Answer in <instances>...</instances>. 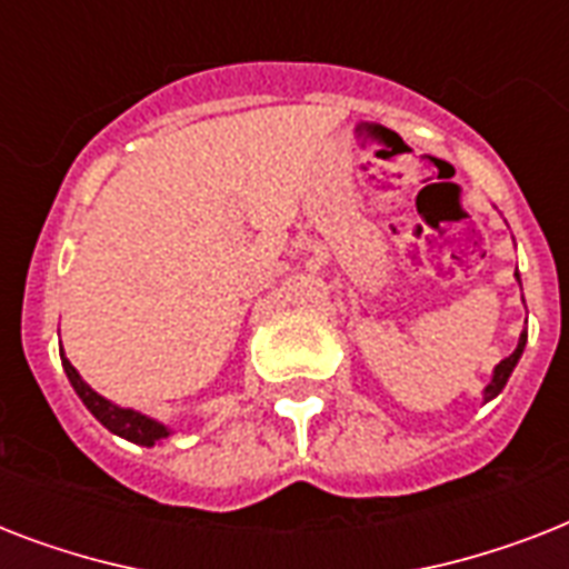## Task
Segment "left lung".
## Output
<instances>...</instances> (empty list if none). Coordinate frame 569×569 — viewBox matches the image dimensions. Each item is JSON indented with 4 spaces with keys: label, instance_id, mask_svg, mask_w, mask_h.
I'll use <instances>...</instances> for the list:
<instances>
[{
    "label": "left lung",
    "instance_id": "1",
    "mask_svg": "<svg viewBox=\"0 0 569 569\" xmlns=\"http://www.w3.org/2000/svg\"><path fill=\"white\" fill-rule=\"evenodd\" d=\"M526 339H529V333L522 330V333H520V342H517V348H513V355H511V357H505L502 363H499V366H496V369H493V380H490V383H487V389H485V401H490V398H496V396H499V392H502V389H505V383H508V378H511V372H513V366H517V360H520V357H522V348H526Z\"/></svg>",
    "mask_w": 569,
    "mask_h": 569
}]
</instances>
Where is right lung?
<instances>
[{
    "instance_id": "obj_1",
    "label": "right lung",
    "mask_w": 569,
    "mask_h": 569,
    "mask_svg": "<svg viewBox=\"0 0 569 569\" xmlns=\"http://www.w3.org/2000/svg\"><path fill=\"white\" fill-rule=\"evenodd\" d=\"M61 366H64L67 378H70V383H73L76 396L82 398L84 407H88V410H91V413L97 416V419H100L111 433H118V437H123V440L129 442H138V446H153L156 440H164V437L171 433L164 425L156 422V419H147V416L136 413V410H129V407L111 405L109 398L97 396V392H93L82 378H79V372L70 366V360H67L64 355H61Z\"/></svg>"
}]
</instances>
